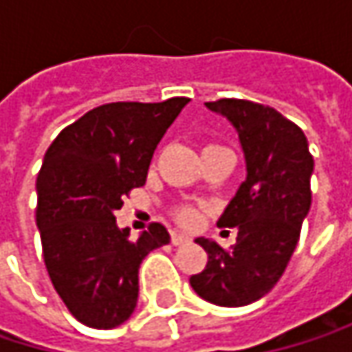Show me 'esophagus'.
<instances>
[{"mask_svg": "<svg viewBox=\"0 0 352 352\" xmlns=\"http://www.w3.org/2000/svg\"><path fill=\"white\" fill-rule=\"evenodd\" d=\"M189 241H191V236H187V234H183V232H173V234H171V243L175 246L185 245V243H189Z\"/></svg>", "mask_w": 352, "mask_h": 352, "instance_id": "obj_1", "label": "esophagus"}]
</instances>
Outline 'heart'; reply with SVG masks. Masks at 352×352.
<instances>
[{
  "instance_id": "1",
  "label": "heart",
  "mask_w": 352,
  "mask_h": 352,
  "mask_svg": "<svg viewBox=\"0 0 352 352\" xmlns=\"http://www.w3.org/2000/svg\"><path fill=\"white\" fill-rule=\"evenodd\" d=\"M193 218H195L193 210H189V208H181V210H179V220H183V222H191Z\"/></svg>"
}]
</instances>
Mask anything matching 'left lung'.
I'll return each mask as SVG.
<instances>
[{
	"label": "left lung",
	"mask_w": 352,
	"mask_h": 352,
	"mask_svg": "<svg viewBox=\"0 0 352 352\" xmlns=\"http://www.w3.org/2000/svg\"><path fill=\"white\" fill-rule=\"evenodd\" d=\"M236 130L245 153L246 179L218 224L239 230L224 250L199 236L208 265L191 275L193 292L216 306L241 308L269 294L283 275L312 204L314 159L306 134L277 109L246 100L208 102Z\"/></svg>",
	"instance_id": "obj_1"
}]
</instances>
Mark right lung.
Masks as SVG:
<instances>
[{
	"mask_svg": "<svg viewBox=\"0 0 352 352\" xmlns=\"http://www.w3.org/2000/svg\"><path fill=\"white\" fill-rule=\"evenodd\" d=\"M187 102L96 107L44 155L36 179L44 265L69 312L89 328H116L132 316L140 263L171 241L163 224H153L132 243L113 214L130 189L144 185L157 144Z\"/></svg>",
	"mask_w": 352,
	"mask_h": 352,
	"instance_id": "1",
	"label": "right lung"
}]
</instances>
